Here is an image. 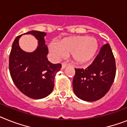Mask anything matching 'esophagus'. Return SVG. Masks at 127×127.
<instances>
[{
	"label": "esophagus",
	"instance_id": "obj_1",
	"mask_svg": "<svg viewBox=\"0 0 127 127\" xmlns=\"http://www.w3.org/2000/svg\"><path fill=\"white\" fill-rule=\"evenodd\" d=\"M67 66V63H65V62H63L62 63V69H64Z\"/></svg>",
	"mask_w": 127,
	"mask_h": 127
}]
</instances>
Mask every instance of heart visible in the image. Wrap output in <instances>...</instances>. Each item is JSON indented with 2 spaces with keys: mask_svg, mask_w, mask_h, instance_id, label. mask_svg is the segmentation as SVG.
I'll return each mask as SVG.
<instances>
[{
  "mask_svg": "<svg viewBox=\"0 0 127 127\" xmlns=\"http://www.w3.org/2000/svg\"><path fill=\"white\" fill-rule=\"evenodd\" d=\"M50 50L57 58L64 54H71L73 61L78 64L86 63L94 57L98 49V42L94 37L76 36L61 40L59 44L52 42Z\"/></svg>",
  "mask_w": 127,
  "mask_h": 127,
  "instance_id": "obj_1",
  "label": "heart"
}]
</instances>
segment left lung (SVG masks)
I'll list each match as a JSON object with an SVG mask.
<instances>
[{"instance_id":"1","label":"left lung","mask_w":127,"mask_h":127,"mask_svg":"<svg viewBox=\"0 0 127 127\" xmlns=\"http://www.w3.org/2000/svg\"><path fill=\"white\" fill-rule=\"evenodd\" d=\"M75 71L73 89L76 96L87 101L103 97L112 85L116 72L115 58L109 44L101 48L87 68H75Z\"/></svg>"}]
</instances>
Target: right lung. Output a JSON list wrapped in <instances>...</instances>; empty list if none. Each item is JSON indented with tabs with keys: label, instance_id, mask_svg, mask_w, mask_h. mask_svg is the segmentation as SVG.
<instances>
[{
	"label": "right lung",
	"instance_id": "add662e5",
	"mask_svg": "<svg viewBox=\"0 0 127 127\" xmlns=\"http://www.w3.org/2000/svg\"><path fill=\"white\" fill-rule=\"evenodd\" d=\"M38 40V47L32 53L23 51L19 45L21 35L16 37L9 57V70L13 81L22 94L32 99H42L50 94L54 87L56 73L60 63L52 64L46 57L48 49L45 44V32L30 31Z\"/></svg>",
	"mask_w": 127,
	"mask_h": 127
}]
</instances>
